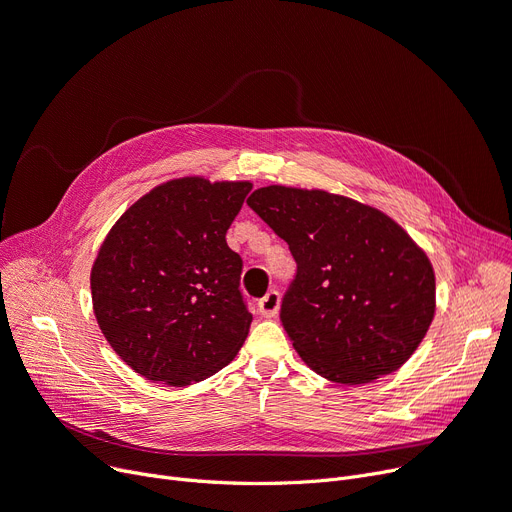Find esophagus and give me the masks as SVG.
Listing matches in <instances>:
<instances>
[{
    "label": "esophagus",
    "mask_w": 512,
    "mask_h": 512,
    "mask_svg": "<svg viewBox=\"0 0 512 512\" xmlns=\"http://www.w3.org/2000/svg\"><path fill=\"white\" fill-rule=\"evenodd\" d=\"M279 304H281L279 291H277V289H271L269 294H266L264 298H260V300H258V310H260V314H262V316H266V319H271V316H275V314H277Z\"/></svg>",
    "instance_id": "34e87169"
}]
</instances>
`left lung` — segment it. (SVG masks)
<instances>
[{
    "label": "left lung",
    "instance_id": "left-lung-1",
    "mask_svg": "<svg viewBox=\"0 0 512 512\" xmlns=\"http://www.w3.org/2000/svg\"><path fill=\"white\" fill-rule=\"evenodd\" d=\"M248 206L298 264L279 319L308 367L346 385L400 369L435 312L433 269L404 229L319 189L262 187Z\"/></svg>",
    "mask_w": 512,
    "mask_h": 512
}]
</instances>
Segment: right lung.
Here are the masks:
<instances>
[{
  "mask_svg": "<svg viewBox=\"0 0 512 512\" xmlns=\"http://www.w3.org/2000/svg\"><path fill=\"white\" fill-rule=\"evenodd\" d=\"M252 185L179 179L152 189L108 233L91 269L97 325L150 381L198 383L233 360L252 314L227 229Z\"/></svg>",
  "mask_w": 512,
  "mask_h": 512,
  "instance_id": "right-lung-1",
  "label": "right lung"
}]
</instances>
